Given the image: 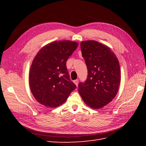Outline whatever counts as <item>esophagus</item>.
<instances>
[{"label":"esophagus","instance_id":"1","mask_svg":"<svg viewBox=\"0 0 146 146\" xmlns=\"http://www.w3.org/2000/svg\"><path fill=\"white\" fill-rule=\"evenodd\" d=\"M74 83L76 84V85L77 86H78V80H74Z\"/></svg>","mask_w":146,"mask_h":146}]
</instances>
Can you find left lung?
Returning a JSON list of instances; mask_svg holds the SVG:
<instances>
[{
    "label": "left lung",
    "mask_w": 146,
    "mask_h": 146,
    "mask_svg": "<svg viewBox=\"0 0 146 146\" xmlns=\"http://www.w3.org/2000/svg\"><path fill=\"white\" fill-rule=\"evenodd\" d=\"M80 47L88 76L85 82L79 83L78 92L87 105L100 108L117 93L121 82L119 61L110 48L98 41H82Z\"/></svg>",
    "instance_id": "left-lung-1"
}]
</instances>
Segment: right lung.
Listing matches in <instances>:
<instances>
[{
	"label": "right lung",
	"instance_id": "add662e5",
	"mask_svg": "<svg viewBox=\"0 0 146 146\" xmlns=\"http://www.w3.org/2000/svg\"><path fill=\"white\" fill-rule=\"evenodd\" d=\"M78 43L54 41L43 47L34 58L29 74V85L39 103L54 108L64 104L76 85L70 80L66 61Z\"/></svg>",
	"mask_w": 146,
	"mask_h": 146
}]
</instances>
